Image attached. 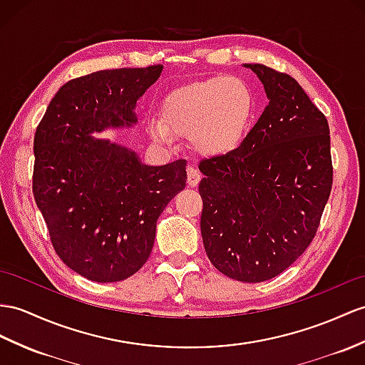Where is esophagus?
Returning a JSON list of instances; mask_svg holds the SVG:
<instances>
[{
  "label": "esophagus",
  "mask_w": 365,
  "mask_h": 365,
  "mask_svg": "<svg viewBox=\"0 0 365 365\" xmlns=\"http://www.w3.org/2000/svg\"><path fill=\"white\" fill-rule=\"evenodd\" d=\"M201 181V173L197 170V168L189 167L187 168V184L190 187H197Z\"/></svg>",
  "instance_id": "1"
}]
</instances>
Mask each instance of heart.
Returning <instances> with one entry per match:
<instances>
[{
    "mask_svg": "<svg viewBox=\"0 0 365 365\" xmlns=\"http://www.w3.org/2000/svg\"><path fill=\"white\" fill-rule=\"evenodd\" d=\"M252 96L238 78L213 77L176 88L161 103V120H150L155 140L192 133L193 145L204 153H223L245 136L252 114Z\"/></svg>",
    "mask_w": 365,
    "mask_h": 365,
    "instance_id": "b5f03b06",
    "label": "heart"
}]
</instances>
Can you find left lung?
Returning <instances> with one entry per match:
<instances>
[{
  "label": "left lung",
  "mask_w": 365,
  "mask_h": 365,
  "mask_svg": "<svg viewBox=\"0 0 365 365\" xmlns=\"http://www.w3.org/2000/svg\"><path fill=\"white\" fill-rule=\"evenodd\" d=\"M269 103L235 150L200 161L201 235L215 268L269 280L305 252L333 185L330 128L291 76L247 63Z\"/></svg>",
  "instance_id": "left-lung-1"
}]
</instances>
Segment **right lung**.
Wrapping results in <instances>:
<instances>
[{
	"label": "right lung",
	"instance_id": "right-lung-1",
	"mask_svg": "<svg viewBox=\"0 0 365 365\" xmlns=\"http://www.w3.org/2000/svg\"><path fill=\"white\" fill-rule=\"evenodd\" d=\"M161 71L106 69L69 80L35 131V202L57 255L93 282H119L144 266L159 215L185 187V159L150 167L125 147L91 136L135 123L136 101Z\"/></svg>",
	"mask_w": 365,
	"mask_h": 365
}]
</instances>
